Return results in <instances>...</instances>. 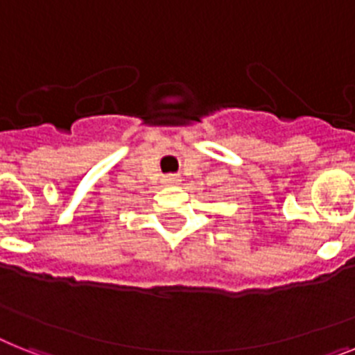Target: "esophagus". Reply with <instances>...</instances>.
I'll return each mask as SVG.
<instances>
[{"label":"esophagus","instance_id":"1","mask_svg":"<svg viewBox=\"0 0 355 355\" xmlns=\"http://www.w3.org/2000/svg\"><path fill=\"white\" fill-rule=\"evenodd\" d=\"M180 182H182V180H180L178 175H168V177H166V184H168V186H178Z\"/></svg>","mask_w":355,"mask_h":355}]
</instances>
